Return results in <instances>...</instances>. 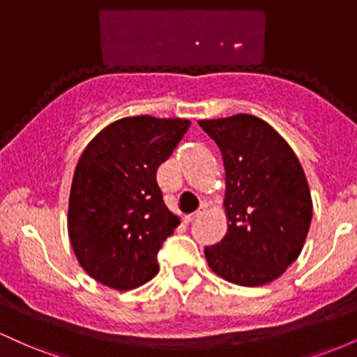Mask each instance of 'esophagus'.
Wrapping results in <instances>:
<instances>
[{
  "instance_id": "1",
  "label": "esophagus",
  "mask_w": 357,
  "mask_h": 357,
  "mask_svg": "<svg viewBox=\"0 0 357 357\" xmlns=\"http://www.w3.org/2000/svg\"><path fill=\"white\" fill-rule=\"evenodd\" d=\"M204 213H206V208H204V206H199L198 208V211H196V213H192V215H190V216H184V223H186V225H190V223H192V221H195V220H198V218H202V216L204 215Z\"/></svg>"
}]
</instances>
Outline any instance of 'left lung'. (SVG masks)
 I'll list each match as a JSON object with an SVG mask.
<instances>
[{"label":"left lung","instance_id":"left-lung-1","mask_svg":"<svg viewBox=\"0 0 357 357\" xmlns=\"http://www.w3.org/2000/svg\"><path fill=\"white\" fill-rule=\"evenodd\" d=\"M225 166L228 230L204 248L216 275L243 287L277 280L304 248L312 198L292 147L264 119L236 114L198 121Z\"/></svg>","mask_w":357,"mask_h":357}]
</instances>
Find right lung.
<instances>
[{
	"instance_id": "obj_1",
	"label": "right lung",
	"mask_w": 357,
	"mask_h": 357,
	"mask_svg": "<svg viewBox=\"0 0 357 357\" xmlns=\"http://www.w3.org/2000/svg\"><path fill=\"white\" fill-rule=\"evenodd\" d=\"M188 119L124 117L82 153L68 198V238L80 267L110 289H137L158 273L162 241L179 216L167 210L155 171L186 134Z\"/></svg>"
}]
</instances>
